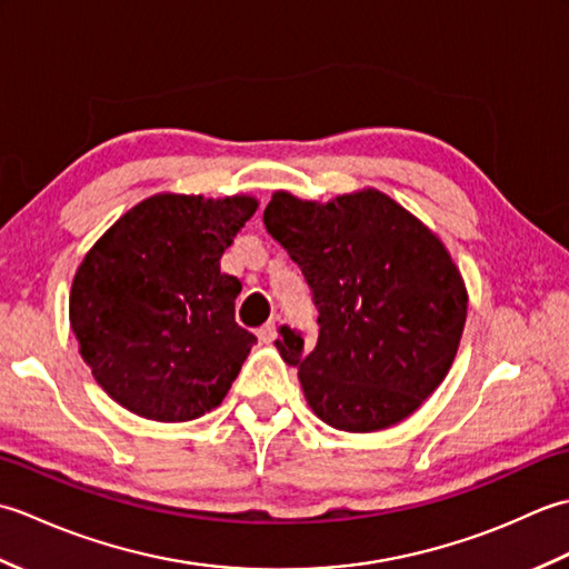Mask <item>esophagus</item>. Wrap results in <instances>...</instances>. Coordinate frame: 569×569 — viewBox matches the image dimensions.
Segmentation results:
<instances>
[{
  "label": "esophagus",
  "mask_w": 569,
  "mask_h": 569,
  "mask_svg": "<svg viewBox=\"0 0 569 569\" xmlns=\"http://www.w3.org/2000/svg\"><path fill=\"white\" fill-rule=\"evenodd\" d=\"M257 335H259V340H261V342H271L273 337H276V322H273V320H269L266 325H261V328L257 330Z\"/></svg>",
  "instance_id": "obj_1"
}]
</instances>
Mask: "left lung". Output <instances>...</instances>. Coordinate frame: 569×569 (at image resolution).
<instances>
[{
  "instance_id": "left-lung-1",
  "label": "left lung",
  "mask_w": 569,
  "mask_h": 569,
  "mask_svg": "<svg viewBox=\"0 0 569 569\" xmlns=\"http://www.w3.org/2000/svg\"><path fill=\"white\" fill-rule=\"evenodd\" d=\"M269 234L306 276L318 342L278 328L316 416L347 432L396 426L438 389L457 355L467 291L442 241L379 190L328 204L276 192Z\"/></svg>"
}]
</instances>
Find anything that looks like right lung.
<instances>
[{"label": "right lung", "mask_w": 569, "mask_h": 569, "mask_svg": "<svg viewBox=\"0 0 569 569\" xmlns=\"http://www.w3.org/2000/svg\"><path fill=\"white\" fill-rule=\"evenodd\" d=\"M253 212V198L156 196L82 259L70 328L119 406L180 422L222 403L257 337L234 320L241 281L220 259Z\"/></svg>", "instance_id": "add662e5"}]
</instances>
